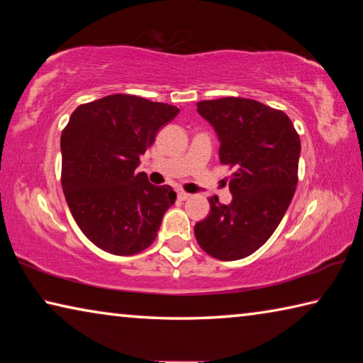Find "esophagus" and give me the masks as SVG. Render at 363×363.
I'll return each instance as SVG.
<instances>
[{
  "label": "esophagus",
  "instance_id": "34e87169",
  "mask_svg": "<svg viewBox=\"0 0 363 363\" xmlns=\"http://www.w3.org/2000/svg\"><path fill=\"white\" fill-rule=\"evenodd\" d=\"M189 196H190V194L184 192V190H179V192H177V199H179V200H187Z\"/></svg>",
  "mask_w": 363,
  "mask_h": 363
}]
</instances>
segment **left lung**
<instances>
[{
	"label": "left lung",
	"mask_w": 363,
	"mask_h": 363,
	"mask_svg": "<svg viewBox=\"0 0 363 363\" xmlns=\"http://www.w3.org/2000/svg\"><path fill=\"white\" fill-rule=\"evenodd\" d=\"M196 112L218 134L220 163L235 169L230 205L211 196L210 214L195 224L196 242L216 259H243L269 240L291 203L301 140L281 110L253 99L200 101Z\"/></svg>",
	"instance_id": "1"
}]
</instances>
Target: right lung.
I'll use <instances>...</instances> for the list:
<instances>
[{"instance_id": "1", "label": "right lung", "mask_w": 363, "mask_h": 363, "mask_svg": "<svg viewBox=\"0 0 363 363\" xmlns=\"http://www.w3.org/2000/svg\"><path fill=\"white\" fill-rule=\"evenodd\" d=\"M179 113L169 104L112 94L75 108L60 136L62 189L75 223L96 247L131 256L155 240L176 201L169 186L136 173L158 130Z\"/></svg>"}]
</instances>
